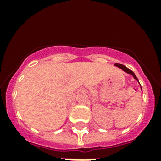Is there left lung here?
Masks as SVG:
<instances>
[{
  "mask_svg": "<svg viewBox=\"0 0 161 161\" xmlns=\"http://www.w3.org/2000/svg\"><path fill=\"white\" fill-rule=\"evenodd\" d=\"M114 66H116V67H118V68H120L121 70H123V71H124V72H125V73H128V74H130V75H132L133 78H135V80L137 81L138 83H139V80H138L137 77L135 76V73H134V72L130 70V69H129V68H128L127 67H125V66L122 65V64H119V63H115ZM139 84H140V83H139ZM140 88H141V86H140ZM141 90H142V88H141Z\"/></svg>",
  "mask_w": 161,
  "mask_h": 161,
  "instance_id": "left-lung-1",
  "label": "left lung"
}]
</instances>
